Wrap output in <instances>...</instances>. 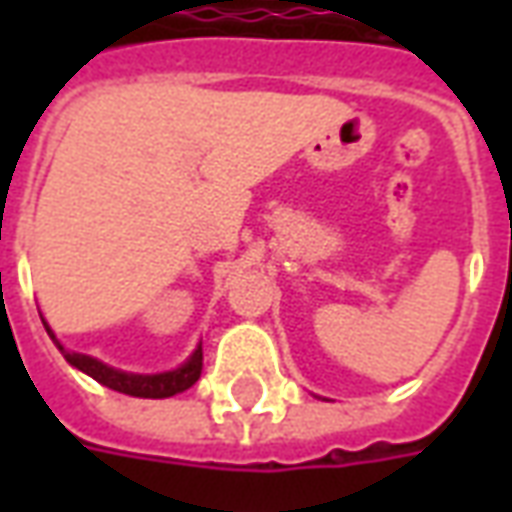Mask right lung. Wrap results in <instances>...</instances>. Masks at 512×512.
<instances>
[{"mask_svg":"<svg viewBox=\"0 0 512 512\" xmlns=\"http://www.w3.org/2000/svg\"><path fill=\"white\" fill-rule=\"evenodd\" d=\"M46 332L54 340V345L60 348V354L65 356V362L76 370H82L84 376L95 378L98 384L109 386L115 392H123V395L131 397H150V400H161V397H172L178 392H186L189 386L197 384V378L202 373V343L191 351V356L178 365L175 370H164V373H126V370H117V367L104 365L101 359L87 354H76V351H68L65 345L57 340V334L51 332V326L43 321Z\"/></svg>","mask_w":512,"mask_h":512,"instance_id":"obj_1","label":"right lung"}]
</instances>
